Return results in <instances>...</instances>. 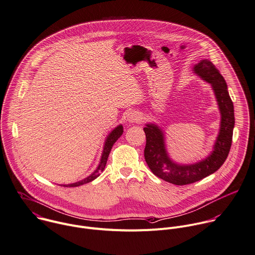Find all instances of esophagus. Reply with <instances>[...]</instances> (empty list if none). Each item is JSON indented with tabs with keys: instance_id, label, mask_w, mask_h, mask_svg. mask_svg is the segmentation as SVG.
I'll list each match as a JSON object with an SVG mask.
<instances>
[{
	"instance_id": "obj_1",
	"label": "esophagus",
	"mask_w": 255,
	"mask_h": 255,
	"mask_svg": "<svg viewBox=\"0 0 255 255\" xmlns=\"http://www.w3.org/2000/svg\"><path fill=\"white\" fill-rule=\"evenodd\" d=\"M127 119H128V123H139V122L142 120V116H141L140 113L135 112V111H132V112H130V113L128 115Z\"/></svg>"
}]
</instances>
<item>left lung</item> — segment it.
<instances>
[{
  "instance_id": "left-lung-1",
  "label": "left lung",
  "mask_w": 255,
  "mask_h": 255,
  "mask_svg": "<svg viewBox=\"0 0 255 255\" xmlns=\"http://www.w3.org/2000/svg\"><path fill=\"white\" fill-rule=\"evenodd\" d=\"M193 71L211 85L221 114L220 129L211 154L194 164H176L166 153L161 129L155 125H146L143 128L146 138L144 158L148 167L154 175L175 185L190 184L215 172L224 163L232 142L234 110L224 78L208 60H201Z\"/></svg>"
}]
</instances>
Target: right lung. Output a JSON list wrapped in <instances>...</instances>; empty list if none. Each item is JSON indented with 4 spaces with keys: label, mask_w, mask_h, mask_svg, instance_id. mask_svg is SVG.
<instances>
[{
    "label": "right lung",
    "mask_w": 255,
    "mask_h": 255,
    "mask_svg": "<svg viewBox=\"0 0 255 255\" xmlns=\"http://www.w3.org/2000/svg\"><path fill=\"white\" fill-rule=\"evenodd\" d=\"M123 126H119L117 127L110 134L109 136L107 137V140H106V143H105V147H104V151H103V154H102V158H101V162L98 166V168L90 175L88 176L87 178L81 180V181H78L76 183H72V184H64L63 186H66V187H76V186H80L82 184H85V183H88V182H91L93 181L94 179H96L105 169L106 167V164H107V160H108V157H109V154L111 152V149L114 145V143L121 137V135L123 134Z\"/></svg>",
    "instance_id": "1"
}]
</instances>
